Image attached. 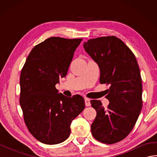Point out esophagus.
<instances>
[{
	"label": "esophagus",
	"instance_id": "34e87169",
	"mask_svg": "<svg viewBox=\"0 0 157 157\" xmlns=\"http://www.w3.org/2000/svg\"><path fill=\"white\" fill-rule=\"evenodd\" d=\"M84 101H85V105L86 106H90L91 105L90 103V99H89L88 98H84Z\"/></svg>",
	"mask_w": 157,
	"mask_h": 157
}]
</instances>
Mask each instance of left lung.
Instances as JSON below:
<instances>
[{
    "mask_svg": "<svg viewBox=\"0 0 157 157\" xmlns=\"http://www.w3.org/2000/svg\"><path fill=\"white\" fill-rule=\"evenodd\" d=\"M86 52L97 63L101 84L110 85L106 109L92 100L96 117L91 125L94 138L105 144L124 139L137 121L142 107V84L138 62L121 40L105 36L84 42Z\"/></svg>",
    "mask_w": 157,
    "mask_h": 157,
    "instance_id": "left-lung-1",
    "label": "left lung"
}]
</instances>
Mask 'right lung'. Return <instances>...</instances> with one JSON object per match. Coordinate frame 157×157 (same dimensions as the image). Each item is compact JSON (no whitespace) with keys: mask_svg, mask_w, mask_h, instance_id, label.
I'll return each instance as SVG.
<instances>
[{"mask_svg":"<svg viewBox=\"0 0 157 157\" xmlns=\"http://www.w3.org/2000/svg\"><path fill=\"white\" fill-rule=\"evenodd\" d=\"M82 39L51 37L34 46L20 75V105L25 125L34 137L56 144L70 135L71 121L85 108L79 95L67 97L55 85L66 76Z\"/></svg>","mask_w":157,"mask_h":157,"instance_id":"1","label":"right lung"}]
</instances>
